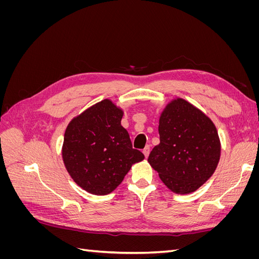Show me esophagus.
Here are the masks:
<instances>
[{"mask_svg":"<svg viewBox=\"0 0 259 259\" xmlns=\"http://www.w3.org/2000/svg\"><path fill=\"white\" fill-rule=\"evenodd\" d=\"M149 152H150V146H146V147L144 148V150H143V153L145 154L146 158H148Z\"/></svg>","mask_w":259,"mask_h":259,"instance_id":"esophagus-1","label":"esophagus"}]
</instances>
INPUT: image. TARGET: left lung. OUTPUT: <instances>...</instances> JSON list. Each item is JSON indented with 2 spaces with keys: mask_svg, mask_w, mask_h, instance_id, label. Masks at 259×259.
<instances>
[{
  "mask_svg": "<svg viewBox=\"0 0 259 259\" xmlns=\"http://www.w3.org/2000/svg\"><path fill=\"white\" fill-rule=\"evenodd\" d=\"M160 144L148 162L169 190L195 191L214 174L221 158V140L214 123L183 98L166 105L159 121Z\"/></svg>",
  "mask_w": 259,
  "mask_h": 259,
  "instance_id": "obj_1",
  "label": "left lung"
}]
</instances>
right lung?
<instances>
[{"label": "right lung", "instance_id": "right-lung-1", "mask_svg": "<svg viewBox=\"0 0 259 259\" xmlns=\"http://www.w3.org/2000/svg\"><path fill=\"white\" fill-rule=\"evenodd\" d=\"M123 110L104 99L73 117L62 145V160L69 175L82 189L104 195L119 186L133 164L145 155L132 147L121 125Z\"/></svg>", "mask_w": 259, "mask_h": 259}]
</instances>
